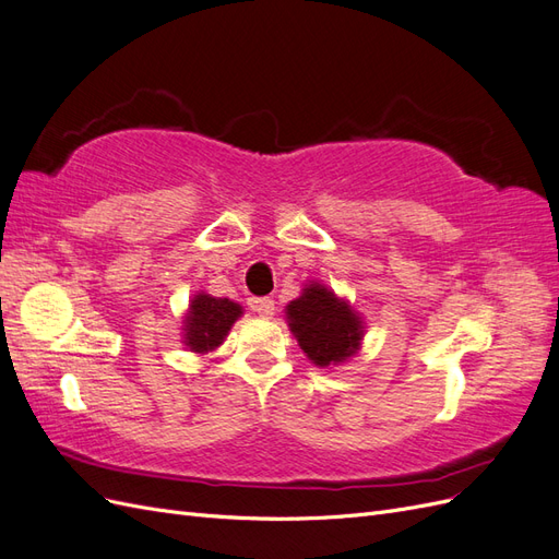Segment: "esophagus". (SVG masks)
Listing matches in <instances>:
<instances>
[{
	"instance_id": "1",
	"label": "esophagus",
	"mask_w": 559,
	"mask_h": 559,
	"mask_svg": "<svg viewBox=\"0 0 559 559\" xmlns=\"http://www.w3.org/2000/svg\"><path fill=\"white\" fill-rule=\"evenodd\" d=\"M251 310L259 312L261 317H273L275 314V300L273 298H253Z\"/></svg>"
}]
</instances>
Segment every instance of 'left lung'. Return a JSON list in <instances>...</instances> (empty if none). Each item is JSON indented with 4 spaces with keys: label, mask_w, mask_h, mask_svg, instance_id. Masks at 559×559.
I'll list each match as a JSON object with an SVG mask.
<instances>
[{
    "label": "left lung",
    "mask_w": 559,
    "mask_h": 559,
    "mask_svg": "<svg viewBox=\"0 0 559 559\" xmlns=\"http://www.w3.org/2000/svg\"><path fill=\"white\" fill-rule=\"evenodd\" d=\"M286 319L300 349L319 368L347 361L361 345V317L319 282L306 284L302 294L286 306Z\"/></svg>",
    "instance_id": "obj_1"
}]
</instances>
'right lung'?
<instances>
[{
	"instance_id": "add662e5",
	"label": "right lung",
	"mask_w": 559,
	"mask_h": 559,
	"mask_svg": "<svg viewBox=\"0 0 559 559\" xmlns=\"http://www.w3.org/2000/svg\"><path fill=\"white\" fill-rule=\"evenodd\" d=\"M242 317V308L228 298L210 294L193 296L183 317V345L195 354H207L226 341L230 326Z\"/></svg>"
}]
</instances>
